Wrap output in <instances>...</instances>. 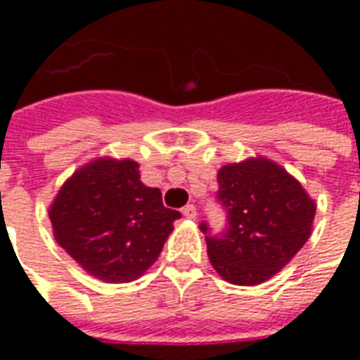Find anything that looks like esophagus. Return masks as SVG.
Instances as JSON below:
<instances>
[{
	"label": "esophagus",
	"instance_id": "esophagus-1",
	"mask_svg": "<svg viewBox=\"0 0 360 360\" xmlns=\"http://www.w3.org/2000/svg\"><path fill=\"white\" fill-rule=\"evenodd\" d=\"M183 214H185V218L196 219V208L193 206V204H187V206L183 208Z\"/></svg>",
	"mask_w": 360,
	"mask_h": 360
}]
</instances>
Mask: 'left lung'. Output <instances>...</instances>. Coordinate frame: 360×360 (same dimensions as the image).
<instances>
[{
    "instance_id": "1",
    "label": "left lung",
    "mask_w": 360,
    "mask_h": 360,
    "mask_svg": "<svg viewBox=\"0 0 360 360\" xmlns=\"http://www.w3.org/2000/svg\"><path fill=\"white\" fill-rule=\"evenodd\" d=\"M218 183L229 227L221 237H206L212 266L235 285L264 283L309 241L316 202L285 167L264 156L219 167ZM200 229L208 233L206 224Z\"/></svg>"
}]
</instances>
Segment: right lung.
<instances>
[{
	"label": "right lung",
	"mask_w": 360,
	"mask_h": 360,
	"mask_svg": "<svg viewBox=\"0 0 360 360\" xmlns=\"http://www.w3.org/2000/svg\"><path fill=\"white\" fill-rule=\"evenodd\" d=\"M53 237L82 270L105 283L139 279L173 231L177 210L141 181L134 160L96 158L61 185L50 204Z\"/></svg>",
	"instance_id": "1"
}]
</instances>
